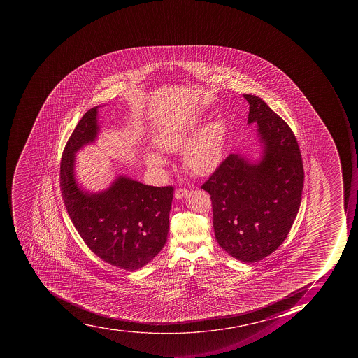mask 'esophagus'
<instances>
[{
	"mask_svg": "<svg viewBox=\"0 0 358 358\" xmlns=\"http://www.w3.org/2000/svg\"><path fill=\"white\" fill-rule=\"evenodd\" d=\"M187 194H188V190L186 188H178L176 190L175 196L177 199H182L186 197Z\"/></svg>",
	"mask_w": 358,
	"mask_h": 358,
	"instance_id": "1",
	"label": "esophagus"
}]
</instances>
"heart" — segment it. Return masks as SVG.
<instances>
[{
	"label": "heart",
	"instance_id": "obj_1",
	"mask_svg": "<svg viewBox=\"0 0 358 358\" xmlns=\"http://www.w3.org/2000/svg\"><path fill=\"white\" fill-rule=\"evenodd\" d=\"M198 121L176 122L166 125L153 138L161 152L172 153L182 149L183 164L196 176H207L220 166L224 150L225 127L222 122H209L196 132ZM145 162L151 168H162L166 160L159 153L148 152Z\"/></svg>",
	"mask_w": 358,
	"mask_h": 358
}]
</instances>
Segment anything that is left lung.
<instances>
[{
    "label": "left lung",
    "instance_id": "obj_1",
    "mask_svg": "<svg viewBox=\"0 0 358 358\" xmlns=\"http://www.w3.org/2000/svg\"><path fill=\"white\" fill-rule=\"evenodd\" d=\"M248 124L257 123L262 157L252 162L231 153L201 186L210 194L217 242L242 262L268 257L287 238L303 189L301 152L290 127L257 96Z\"/></svg>",
    "mask_w": 358,
    "mask_h": 358
}]
</instances>
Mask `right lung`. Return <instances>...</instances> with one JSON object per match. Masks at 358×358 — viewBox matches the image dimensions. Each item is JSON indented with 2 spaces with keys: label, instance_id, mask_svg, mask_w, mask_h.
Here are the masks:
<instances>
[{
  "label": "right lung",
  "instance_id": "obj_1",
  "mask_svg": "<svg viewBox=\"0 0 358 358\" xmlns=\"http://www.w3.org/2000/svg\"><path fill=\"white\" fill-rule=\"evenodd\" d=\"M99 107L85 113L62 152V199L73 226L97 257L117 268L136 271L166 244L173 187L148 186L124 176L96 194L78 186L75 155L97 138Z\"/></svg>",
  "mask_w": 358,
  "mask_h": 358
}]
</instances>
